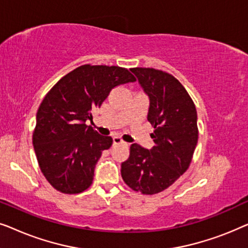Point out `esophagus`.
Listing matches in <instances>:
<instances>
[{"instance_id": "1", "label": "esophagus", "mask_w": 248, "mask_h": 248, "mask_svg": "<svg viewBox=\"0 0 248 248\" xmlns=\"http://www.w3.org/2000/svg\"><path fill=\"white\" fill-rule=\"evenodd\" d=\"M113 142H114V144H124L125 143V142L122 140L120 137H114Z\"/></svg>"}]
</instances>
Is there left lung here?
Segmentation results:
<instances>
[{
	"label": "left lung",
	"mask_w": 248,
	"mask_h": 248,
	"mask_svg": "<svg viewBox=\"0 0 248 248\" xmlns=\"http://www.w3.org/2000/svg\"><path fill=\"white\" fill-rule=\"evenodd\" d=\"M150 98L148 121L154 126L151 150L133 143L122 162V178L128 187L152 195L174 184L191 165L198 144V113L184 86L170 73L133 67Z\"/></svg>",
	"instance_id": "obj_1"
}]
</instances>
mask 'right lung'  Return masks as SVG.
I'll list each match as a JSON object with an SVG mask.
<instances>
[{"instance_id":"add662e5","label":"right lung","mask_w":248,"mask_h":248,"mask_svg":"<svg viewBox=\"0 0 248 248\" xmlns=\"http://www.w3.org/2000/svg\"><path fill=\"white\" fill-rule=\"evenodd\" d=\"M135 80L125 67L84 64L46 93L37 111L32 144L40 170L56 191L78 194L93 184L97 161L113 139L98 134L86 122L113 88Z\"/></svg>"}]
</instances>
